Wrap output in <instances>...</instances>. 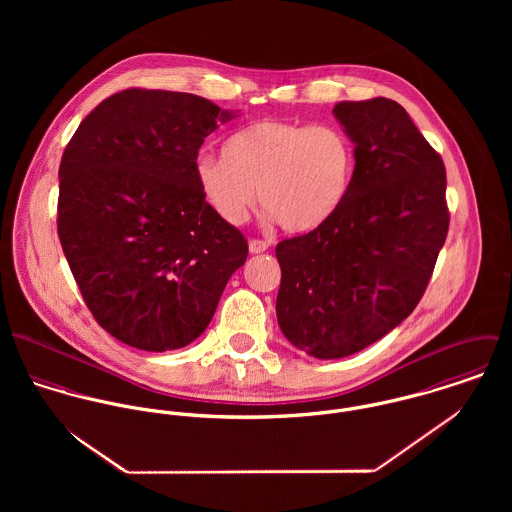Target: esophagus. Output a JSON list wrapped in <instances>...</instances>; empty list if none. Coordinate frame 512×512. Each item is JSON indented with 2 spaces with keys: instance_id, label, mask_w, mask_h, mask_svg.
Returning <instances> with one entry per match:
<instances>
[{
  "instance_id": "1",
  "label": "esophagus",
  "mask_w": 512,
  "mask_h": 512,
  "mask_svg": "<svg viewBox=\"0 0 512 512\" xmlns=\"http://www.w3.org/2000/svg\"><path fill=\"white\" fill-rule=\"evenodd\" d=\"M268 242L266 240H260V238H252L250 242H248V248H250V252L252 254H260V252H266L268 250Z\"/></svg>"
}]
</instances>
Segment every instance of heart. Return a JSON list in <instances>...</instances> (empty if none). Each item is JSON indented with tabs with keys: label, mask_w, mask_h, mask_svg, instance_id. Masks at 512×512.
<instances>
[{
	"label": "heart",
	"mask_w": 512,
	"mask_h": 512,
	"mask_svg": "<svg viewBox=\"0 0 512 512\" xmlns=\"http://www.w3.org/2000/svg\"><path fill=\"white\" fill-rule=\"evenodd\" d=\"M355 146L335 124L258 120L232 134L224 155L201 151L195 177L220 219L242 224L260 205L290 232L329 219L349 193Z\"/></svg>",
	"instance_id": "obj_1"
}]
</instances>
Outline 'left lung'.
<instances>
[{
	"label": "left lung",
	"mask_w": 512,
	"mask_h": 512,
	"mask_svg": "<svg viewBox=\"0 0 512 512\" xmlns=\"http://www.w3.org/2000/svg\"><path fill=\"white\" fill-rule=\"evenodd\" d=\"M355 142L343 203L317 228L282 240L276 313L315 359L359 353L420 303L447 238L443 159L394 100L339 102Z\"/></svg>",
	"instance_id": "1"
}]
</instances>
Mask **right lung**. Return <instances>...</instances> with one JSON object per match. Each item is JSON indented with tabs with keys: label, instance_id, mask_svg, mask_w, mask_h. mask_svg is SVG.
<instances>
[{
	"label": "right lung",
	"instance_id": "obj_1",
	"mask_svg": "<svg viewBox=\"0 0 512 512\" xmlns=\"http://www.w3.org/2000/svg\"><path fill=\"white\" fill-rule=\"evenodd\" d=\"M189 92L128 88L78 126L59 167L57 230L96 323L142 351H173L211 323L248 242L211 209L195 159L217 120Z\"/></svg>",
	"mask_w": 512,
	"mask_h": 512
}]
</instances>
